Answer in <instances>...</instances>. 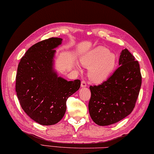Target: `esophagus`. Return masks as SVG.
I'll list each match as a JSON object with an SVG mask.
<instances>
[{
  "mask_svg": "<svg viewBox=\"0 0 154 154\" xmlns=\"http://www.w3.org/2000/svg\"><path fill=\"white\" fill-rule=\"evenodd\" d=\"M86 86H87L86 82L84 81V80L82 81V82H81V88H85V87H86Z\"/></svg>",
  "mask_w": 154,
  "mask_h": 154,
  "instance_id": "esophagus-1",
  "label": "esophagus"
}]
</instances>
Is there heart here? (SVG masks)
<instances>
[{"mask_svg":"<svg viewBox=\"0 0 154 154\" xmlns=\"http://www.w3.org/2000/svg\"><path fill=\"white\" fill-rule=\"evenodd\" d=\"M81 64L89 68L88 76L94 83L106 80L114 70L116 58L108 48L98 46L85 53L80 58Z\"/></svg>","mask_w":154,"mask_h":154,"instance_id":"b5f03b06","label":"heart"}]
</instances>
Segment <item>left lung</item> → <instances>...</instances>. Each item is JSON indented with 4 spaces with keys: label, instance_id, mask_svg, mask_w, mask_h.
Here are the masks:
<instances>
[{
    "label": "left lung",
    "instance_id": "1",
    "mask_svg": "<svg viewBox=\"0 0 154 154\" xmlns=\"http://www.w3.org/2000/svg\"><path fill=\"white\" fill-rule=\"evenodd\" d=\"M119 66L108 79L98 86H90L88 109L91 118L99 125L122 120L134 109L142 85L138 62L125 48Z\"/></svg>",
    "mask_w": 154,
    "mask_h": 154
}]
</instances>
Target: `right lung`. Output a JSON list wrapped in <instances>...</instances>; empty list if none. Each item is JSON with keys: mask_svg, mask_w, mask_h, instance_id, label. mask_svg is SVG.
I'll list each match as a JSON object with an SVG mask.
<instances>
[{"mask_svg": "<svg viewBox=\"0 0 154 154\" xmlns=\"http://www.w3.org/2000/svg\"><path fill=\"white\" fill-rule=\"evenodd\" d=\"M60 38H51L32 46L18 64L16 92L29 116L43 125H54L66 110V100L80 87V80L68 81L54 68L55 48Z\"/></svg>", "mask_w": 154, "mask_h": 154, "instance_id": "obj_1", "label": "right lung"}]
</instances>
